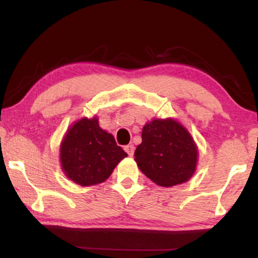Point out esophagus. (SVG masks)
I'll return each mask as SVG.
<instances>
[{
    "instance_id": "1",
    "label": "esophagus",
    "mask_w": 258,
    "mask_h": 258,
    "mask_svg": "<svg viewBox=\"0 0 258 258\" xmlns=\"http://www.w3.org/2000/svg\"><path fill=\"white\" fill-rule=\"evenodd\" d=\"M124 150L126 151V154H128L130 157H133L134 151H135V148H134L133 144H128V146L124 147Z\"/></svg>"
}]
</instances>
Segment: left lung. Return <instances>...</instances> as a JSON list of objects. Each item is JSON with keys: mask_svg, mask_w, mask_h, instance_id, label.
I'll use <instances>...</instances> for the list:
<instances>
[{"mask_svg": "<svg viewBox=\"0 0 258 258\" xmlns=\"http://www.w3.org/2000/svg\"><path fill=\"white\" fill-rule=\"evenodd\" d=\"M197 156L191 135L172 118L147 123L142 130V143L135 150L140 170L161 186L177 185L191 178Z\"/></svg>", "mask_w": 258, "mask_h": 258, "instance_id": "1", "label": "left lung"}]
</instances>
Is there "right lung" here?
<instances>
[{
	"label": "right lung",
	"mask_w": 258,
	"mask_h": 258,
	"mask_svg": "<svg viewBox=\"0 0 258 258\" xmlns=\"http://www.w3.org/2000/svg\"><path fill=\"white\" fill-rule=\"evenodd\" d=\"M126 156L114 136L100 128L97 117H83L74 123L59 147L62 170L82 186L104 182Z\"/></svg>",
	"instance_id": "right-lung-1"
}]
</instances>
